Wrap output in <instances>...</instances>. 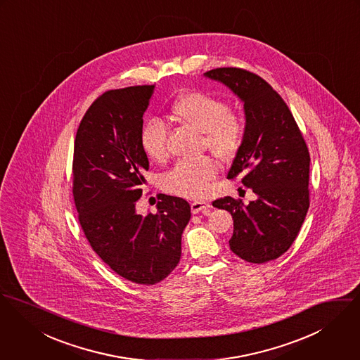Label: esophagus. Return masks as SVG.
<instances>
[{"label": "esophagus", "instance_id": "1", "mask_svg": "<svg viewBox=\"0 0 360 360\" xmlns=\"http://www.w3.org/2000/svg\"><path fill=\"white\" fill-rule=\"evenodd\" d=\"M191 208H192L193 214H198V212L207 214L211 208V204L207 202V201H202V200H195V201L191 202Z\"/></svg>", "mask_w": 360, "mask_h": 360}]
</instances>
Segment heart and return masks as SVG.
Wrapping results in <instances>:
<instances>
[{"instance_id":"1","label":"heart","mask_w":360,"mask_h":360,"mask_svg":"<svg viewBox=\"0 0 360 360\" xmlns=\"http://www.w3.org/2000/svg\"><path fill=\"white\" fill-rule=\"evenodd\" d=\"M176 120L196 128L204 135V145L222 161H232L245 136V124L221 98L202 91H188L171 106ZM167 127L159 120L148 121L141 131V146L146 156L162 161L168 156ZM218 165L208 156L179 160L162 176V188L184 198H201L217 176Z\"/></svg>"}]
</instances>
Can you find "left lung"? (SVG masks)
I'll return each mask as SVG.
<instances>
[{
	"label": "left lung",
	"mask_w": 360,
	"mask_h": 360,
	"mask_svg": "<svg viewBox=\"0 0 360 360\" xmlns=\"http://www.w3.org/2000/svg\"><path fill=\"white\" fill-rule=\"evenodd\" d=\"M225 84L244 103L245 136L228 179L257 195L247 205L231 196L212 205L231 212V250L241 259L264 264L279 258L297 238L309 208V152L288 106L259 76L238 68L204 73Z\"/></svg>",
	"instance_id": "1"
}]
</instances>
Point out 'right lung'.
Wrapping results in <instances>:
<instances>
[{"mask_svg": "<svg viewBox=\"0 0 360 360\" xmlns=\"http://www.w3.org/2000/svg\"><path fill=\"white\" fill-rule=\"evenodd\" d=\"M153 91L155 85H135L95 99L77 129L73 156L82 232L110 269L136 284H156L175 269L191 219L189 202L167 195L156 214L136 212L149 169L141 131Z\"/></svg>", "mask_w": 360, "mask_h": 360, "instance_id": "1", "label": "right lung"}]
</instances>
